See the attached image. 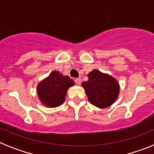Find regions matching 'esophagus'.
I'll list each match as a JSON object with an SVG mask.
<instances>
[{
    "label": "esophagus",
    "instance_id": "esophagus-1",
    "mask_svg": "<svg viewBox=\"0 0 154 154\" xmlns=\"http://www.w3.org/2000/svg\"><path fill=\"white\" fill-rule=\"evenodd\" d=\"M74 82H75V84H77V85H80V84H81V79H80V78L75 79Z\"/></svg>",
    "mask_w": 154,
    "mask_h": 154
}]
</instances>
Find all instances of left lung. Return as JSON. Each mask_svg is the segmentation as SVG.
Instances as JSON below:
<instances>
[{"label": "left lung", "mask_w": 154, "mask_h": 154, "mask_svg": "<svg viewBox=\"0 0 154 154\" xmlns=\"http://www.w3.org/2000/svg\"><path fill=\"white\" fill-rule=\"evenodd\" d=\"M88 80L82 83L88 101L96 107L105 109L112 105L119 97V82L109 74L93 69L87 74Z\"/></svg>", "instance_id": "8db88e82"}]
</instances>
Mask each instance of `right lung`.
Wrapping results in <instances>:
<instances>
[{"instance_id":"add662e5","label":"right lung","mask_w":154,"mask_h":154,"mask_svg":"<svg viewBox=\"0 0 154 154\" xmlns=\"http://www.w3.org/2000/svg\"><path fill=\"white\" fill-rule=\"evenodd\" d=\"M74 85V82L68 76L54 70L38 83L37 95L42 104L48 108H55L64 103L67 90Z\"/></svg>"}]
</instances>
